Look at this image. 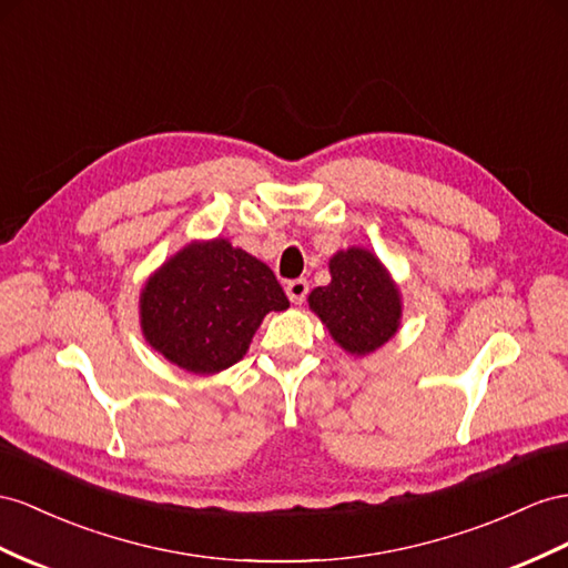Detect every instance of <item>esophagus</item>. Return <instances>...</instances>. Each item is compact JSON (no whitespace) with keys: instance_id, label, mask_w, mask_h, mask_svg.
Here are the masks:
<instances>
[{"instance_id":"obj_1","label":"esophagus","mask_w":568,"mask_h":568,"mask_svg":"<svg viewBox=\"0 0 568 568\" xmlns=\"http://www.w3.org/2000/svg\"><path fill=\"white\" fill-rule=\"evenodd\" d=\"M285 293H287V300H290V302H293V304H302L304 297H307V293H310V283L304 281V278L290 281V283L285 285Z\"/></svg>"}]
</instances>
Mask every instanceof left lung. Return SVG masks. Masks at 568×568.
Segmentation results:
<instances>
[{
  "label": "left lung",
  "mask_w": 568,
  "mask_h": 568,
  "mask_svg": "<svg viewBox=\"0 0 568 568\" xmlns=\"http://www.w3.org/2000/svg\"><path fill=\"white\" fill-rule=\"evenodd\" d=\"M331 283L314 287L307 302L331 338L347 355L365 357L396 336L403 297L379 256L347 246L328 258Z\"/></svg>",
  "instance_id": "1"
}]
</instances>
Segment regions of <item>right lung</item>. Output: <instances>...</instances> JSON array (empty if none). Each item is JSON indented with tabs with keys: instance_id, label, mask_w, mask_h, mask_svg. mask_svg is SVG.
I'll return each instance as SVG.
<instances>
[{
	"instance_id": "1",
	"label": "right lung",
	"mask_w": 568,
	"mask_h": 568,
	"mask_svg": "<svg viewBox=\"0 0 568 568\" xmlns=\"http://www.w3.org/2000/svg\"><path fill=\"white\" fill-rule=\"evenodd\" d=\"M290 302L273 271L230 240H194L145 281L139 322L145 343L189 374L240 362L268 312Z\"/></svg>"
}]
</instances>
